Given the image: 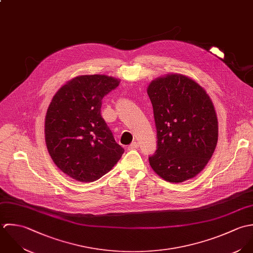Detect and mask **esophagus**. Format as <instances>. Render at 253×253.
Wrapping results in <instances>:
<instances>
[{
	"mask_svg": "<svg viewBox=\"0 0 253 253\" xmlns=\"http://www.w3.org/2000/svg\"><path fill=\"white\" fill-rule=\"evenodd\" d=\"M139 148V145H138V143H136V142H134V143H132L129 147H128V151H133V150H137Z\"/></svg>",
	"mask_w": 253,
	"mask_h": 253,
	"instance_id": "1",
	"label": "esophagus"
}]
</instances>
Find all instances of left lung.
<instances>
[{"instance_id":"obj_1","label":"left lung","mask_w":253,"mask_h":253,"mask_svg":"<svg viewBox=\"0 0 253 253\" xmlns=\"http://www.w3.org/2000/svg\"><path fill=\"white\" fill-rule=\"evenodd\" d=\"M147 92L157 131V150L149 157L152 170L170 183L195 178L218 141L217 114L210 97L195 80L178 73L152 80Z\"/></svg>"}]
</instances>
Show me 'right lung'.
<instances>
[{"instance_id": "add662e5", "label": "right lung", "mask_w": 253, "mask_h": 253, "mask_svg": "<svg viewBox=\"0 0 253 253\" xmlns=\"http://www.w3.org/2000/svg\"><path fill=\"white\" fill-rule=\"evenodd\" d=\"M119 83L107 75H80L51 99L45 118L47 149L54 164L78 182L100 179L124 152L101 114L102 98Z\"/></svg>"}]
</instances>
